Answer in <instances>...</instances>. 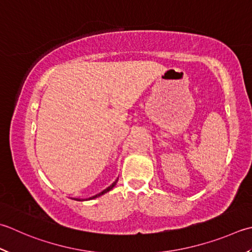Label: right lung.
Wrapping results in <instances>:
<instances>
[{
  "mask_svg": "<svg viewBox=\"0 0 252 252\" xmlns=\"http://www.w3.org/2000/svg\"><path fill=\"white\" fill-rule=\"evenodd\" d=\"M113 187H115V184H113L112 186H110L109 187V188H107L106 190H103L102 192H101V193H99V194H97V195H95V196H94V198H97V196H99V195H101V194H103V193H106V192H108V191H110L112 188H113Z\"/></svg>",
  "mask_w": 252,
  "mask_h": 252,
  "instance_id": "right-lung-1",
  "label": "right lung"
}]
</instances>
